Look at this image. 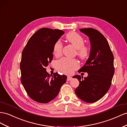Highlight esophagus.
I'll return each mask as SVG.
<instances>
[{"label":"esophagus","mask_w":127,"mask_h":127,"mask_svg":"<svg viewBox=\"0 0 127 127\" xmlns=\"http://www.w3.org/2000/svg\"><path fill=\"white\" fill-rule=\"evenodd\" d=\"M71 79H72V77H71V76H68L67 77V80L68 81H69L71 80Z\"/></svg>","instance_id":"1"}]
</instances>
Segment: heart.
Returning <instances> with one entry per match:
<instances>
[{"mask_svg":"<svg viewBox=\"0 0 127 127\" xmlns=\"http://www.w3.org/2000/svg\"><path fill=\"white\" fill-rule=\"evenodd\" d=\"M66 39L76 49V53L81 59H85L89 56L88 47L84 45V40L81 35L75 32H69L66 35ZM63 49V44L58 40L54 45L53 53L54 56L59 57L61 55ZM57 69L64 73L70 74L73 70L78 67V63L75 59L63 58L58 60L56 63Z\"/></svg>","mask_w":127,"mask_h":127,"instance_id":"b5f03b06","label":"heart"}]
</instances>
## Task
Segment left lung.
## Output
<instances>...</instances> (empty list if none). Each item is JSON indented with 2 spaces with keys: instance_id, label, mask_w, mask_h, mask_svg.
<instances>
[{
  "instance_id": "obj_1",
  "label": "left lung",
  "mask_w": 127,
  "mask_h": 127,
  "mask_svg": "<svg viewBox=\"0 0 127 127\" xmlns=\"http://www.w3.org/2000/svg\"><path fill=\"white\" fill-rule=\"evenodd\" d=\"M89 38L91 49L88 59L78 72H87V77L75 75L80 82L75 92L82 100L92 103L103 97L111 87L114 74V56L107 40L98 30L80 29Z\"/></svg>"
}]
</instances>
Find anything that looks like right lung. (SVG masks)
Instances as JSON below:
<instances>
[{"mask_svg":"<svg viewBox=\"0 0 127 127\" xmlns=\"http://www.w3.org/2000/svg\"><path fill=\"white\" fill-rule=\"evenodd\" d=\"M63 31L43 28L30 37L22 53L20 63L23 86L32 100L47 103L55 98L67 76L58 73L50 75L45 67L53 57V48Z\"/></svg>","mask_w":127,"mask_h":127,"instance_id":"obj_1","label":"right lung"}]
</instances>
